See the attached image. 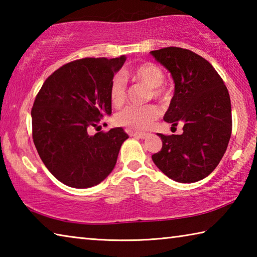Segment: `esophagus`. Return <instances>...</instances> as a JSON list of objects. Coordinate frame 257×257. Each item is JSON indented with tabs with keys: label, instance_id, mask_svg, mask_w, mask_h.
Segmentation results:
<instances>
[{
	"label": "esophagus",
	"instance_id": "obj_1",
	"mask_svg": "<svg viewBox=\"0 0 257 257\" xmlns=\"http://www.w3.org/2000/svg\"><path fill=\"white\" fill-rule=\"evenodd\" d=\"M129 135L132 137L135 138H141V139H145L147 137V134H142V133H134V132H129Z\"/></svg>",
	"mask_w": 257,
	"mask_h": 257
}]
</instances>
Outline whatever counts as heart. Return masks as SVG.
Returning a JSON list of instances; mask_svg holds the SVG:
<instances>
[{
	"label": "heart",
	"mask_w": 257,
	"mask_h": 257,
	"mask_svg": "<svg viewBox=\"0 0 257 257\" xmlns=\"http://www.w3.org/2000/svg\"><path fill=\"white\" fill-rule=\"evenodd\" d=\"M135 81L142 82L151 88L152 95L160 98L163 96V82L164 72L159 66L154 63H143L128 73ZM127 97V84L122 75L113 76L110 84V99L114 106L123 104ZM160 110L155 105L145 106H127L118 112L115 116L116 122L122 127L135 132H144L150 129L155 120L159 118Z\"/></svg>",
	"instance_id": "obj_1"
}]
</instances>
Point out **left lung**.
Instances as JSON below:
<instances>
[{"label": "left lung", "instance_id": "8db88e82", "mask_svg": "<svg viewBox=\"0 0 257 257\" xmlns=\"http://www.w3.org/2000/svg\"><path fill=\"white\" fill-rule=\"evenodd\" d=\"M150 53L171 73L175 94L164 114L181 135L164 136L162 150L152 155L161 171L178 182H196L217 167L231 136V103L222 78L201 55L180 47Z\"/></svg>", "mask_w": 257, "mask_h": 257}]
</instances>
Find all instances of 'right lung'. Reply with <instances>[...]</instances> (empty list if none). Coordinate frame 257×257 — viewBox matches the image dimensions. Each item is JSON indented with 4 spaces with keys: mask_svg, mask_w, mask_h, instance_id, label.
Returning a JSON list of instances; mask_svg holds the SVG:
<instances>
[{
    "mask_svg": "<svg viewBox=\"0 0 257 257\" xmlns=\"http://www.w3.org/2000/svg\"><path fill=\"white\" fill-rule=\"evenodd\" d=\"M120 58H85L47 78L32 108L33 139L43 163L56 179L73 188L102 182L115 167L128 135L116 127L89 135L111 115L110 84L122 68Z\"/></svg>",
    "mask_w": 257,
    "mask_h": 257,
    "instance_id": "add662e5",
    "label": "right lung"
}]
</instances>
